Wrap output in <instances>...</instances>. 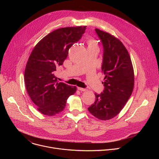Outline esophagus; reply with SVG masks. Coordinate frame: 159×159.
<instances>
[{"instance_id": "esophagus-1", "label": "esophagus", "mask_w": 159, "mask_h": 159, "mask_svg": "<svg viewBox=\"0 0 159 159\" xmlns=\"http://www.w3.org/2000/svg\"><path fill=\"white\" fill-rule=\"evenodd\" d=\"M78 90H80V91H86V89L84 88H81V87H77Z\"/></svg>"}]
</instances>
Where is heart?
Masks as SVG:
<instances>
[{
  "label": "heart",
  "mask_w": 159,
  "mask_h": 159,
  "mask_svg": "<svg viewBox=\"0 0 159 159\" xmlns=\"http://www.w3.org/2000/svg\"><path fill=\"white\" fill-rule=\"evenodd\" d=\"M88 47H93V46H97V43L95 39L93 38H89L88 41Z\"/></svg>",
  "instance_id": "heart-1"
}]
</instances>
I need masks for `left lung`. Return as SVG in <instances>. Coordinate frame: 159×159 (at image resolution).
Instances as JSON below:
<instances>
[{"label": "left lung", "instance_id": "obj_1", "mask_svg": "<svg viewBox=\"0 0 159 159\" xmlns=\"http://www.w3.org/2000/svg\"><path fill=\"white\" fill-rule=\"evenodd\" d=\"M95 31L102 44V72L104 89L95 93L96 101L89 111L101 120L115 117L131 96L134 87V72L129 55L121 41L99 29Z\"/></svg>", "mask_w": 159, "mask_h": 159}]
</instances>
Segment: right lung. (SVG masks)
<instances>
[{
    "label": "right lung",
    "mask_w": 159,
    "mask_h": 159,
    "mask_svg": "<svg viewBox=\"0 0 159 159\" xmlns=\"http://www.w3.org/2000/svg\"><path fill=\"white\" fill-rule=\"evenodd\" d=\"M85 30L86 26L56 30L38 43L29 57L25 72L26 88L38 110L44 115L61 112L68 98L76 92L75 86L58 82L55 71Z\"/></svg>",
    "instance_id": "obj_1"
}]
</instances>
